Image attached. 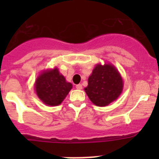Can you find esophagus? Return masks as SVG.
<instances>
[{
	"mask_svg": "<svg viewBox=\"0 0 159 159\" xmlns=\"http://www.w3.org/2000/svg\"><path fill=\"white\" fill-rule=\"evenodd\" d=\"M75 88H76V89L78 90H81L83 88V86L81 85V84H77L76 86H75Z\"/></svg>",
	"mask_w": 159,
	"mask_h": 159,
	"instance_id": "obj_1",
	"label": "esophagus"
}]
</instances>
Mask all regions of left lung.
Listing matches in <instances>:
<instances>
[{"label": "left lung", "mask_w": 159, "mask_h": 159, "mask_svg": "<svg viewBox=\"0 0 159 159\" xmlns=\"http://www.w3.org/2000/svg\"><path fill=\"white\" fill-rule=\"evenodd\" d=\"M123 88V79L116 67L110 64H97L84 91L94 104L105 107L117 99Z\"/></svg>", "instance_id": "8db88e82"}]
</instances>
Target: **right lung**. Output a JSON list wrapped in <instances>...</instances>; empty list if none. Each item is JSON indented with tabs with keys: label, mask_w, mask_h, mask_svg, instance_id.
<instances>
[{
	"label": "right lung",
	"mask_w": 159,
	"mask_h": 159,
	"mask_svg": "<svg viewBox=\"0 0 159 159\" xmlns=\"http://www.w3.org/2000/svg\"><path fill=\"white\" fill-rule=\"evenodd\" d=\"M72 88L57 67L43 71L37 77L35 90L39 99L48 106H58Z\"/></svg>",
	"instance_id": "obj_1"
}]
</instances>
